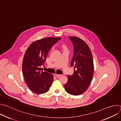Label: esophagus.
Instances as JSON below:
<instances>
[{"label":"esophagus","mask_w":121,"mask_h":121,"mask_svg":"<svg viewBox=\"0 0 121 121\" xmlns=\"http://www.w3.org/2000/svg\"><path fill=\"white\" fill-rule=\"evenodd\" d=\"M54 76H55V77H56V78H59V77H60V76H61V75H59V74H57L55 73V74H54Z\"/></svg>","instance_id":"esophagus-1"}]
</instances>
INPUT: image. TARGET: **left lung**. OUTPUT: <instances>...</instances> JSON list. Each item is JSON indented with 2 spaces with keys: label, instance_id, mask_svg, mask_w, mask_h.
Returning a JSON list of instances; mask_svg holds the SVG:
<instances>
[{
  "label": "left lung",
  "instance_id": "1",
  "mask_svg": "<svg viewBox=\"0 0 121 121\" xmlns=\"http://www.w3.org/2000/svg\"><path fill=\"white\" fill-rule=\"evenodd\" d=\"M74 46V55L71 66H74L73 75L68 76L65 84V91L72 95H79L87 90L94 74L92 55L88 44L80 38L70 36Z\"/></svg>",
  "mask_w": 121,
  "mask_h": 121
}]
</instances>
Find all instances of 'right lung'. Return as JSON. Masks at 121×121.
<instances>
[{
	"label": "right lung",
	"mask_w": 121,
	"mask_h": 121,
	"mask_svg": "<svg viewBox=\"0 0 121 121\" xmlns=\"http://www.w3.org/2000/svg\"><path fill=\"white\" fill-rule=\"evenodd\" d=\"M61 38L48 37L33 42L28 47L23 57L22 69L26 83L33 92L41 94L47 92L52 84L53 74L43 72L44 65L51 48Z\"/></svg>",
	"instance_id": "add662e5"
}]
</instances>
